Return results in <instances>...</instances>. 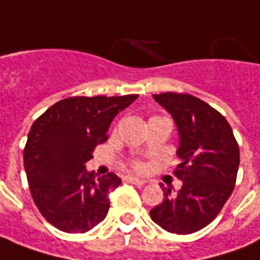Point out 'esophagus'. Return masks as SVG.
<instances>
[{"instance_id": "obj_1", "label": "esophagus", "mask_w": 260, "mask_h": 260, "mask_svg": "<svg viewBox=\"0 0 260 260\" xmlns=\"http://www.w3.org/2000/svg\"><path fill=\"white\" fill-rule=\"evenodd\" d=\"M125 180L128 181V183H132V184H135V186H145L146 184V180H142V179H138V177H132V176H128Z\"/></svg>"}]
</instances>
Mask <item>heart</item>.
I'll return each mask as SVG.
<instances>
[{"instance_id":"b5f03b06","label":"heart","mask_w":260,"mask_h":260,"mask_svg":"<svg viewBox=\"0 0 260 260\" xmlns=\"http://www.w3.org/2000/svg\"><path fill=\"white\" fill-rule=\"evenodd\" d=\"M132 168L135 169L136 172H143L145 170V163L141 160H135L132 163Z\"/></svg>"}]
</instances>
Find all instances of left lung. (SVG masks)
I'll list each match as a JSON object with an SVG mask.
<instances>
[{
  "label": "left lung",
  "mask_w": 260,
  "mask_h": 260,
  "mask_svg": "<svg viewBox=\"0 0 260 260\" xmlns=\"http://www.w3.org/2000/svg\"><path fill=\"white\" fill-rule=\"evenodd\" d=\"M156 103L173 117L179 131L174 176L183 181L176 194L163 187L165 199L150 218L172 234H193L211 222L234 191L239 146L231 125L217 110L190 94L163 92Z\"/></svg>",
  "instance_id": "left-lung-1"
}]
</instances>
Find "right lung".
<instances>
[{
    "instance_id": "add662e5",
    "label": "right lung",
    "mask_w": 260,
    "mask_h": 260,
    "mask_svg": "<svg viewBox=\"0 0 260 260\" xmlns=\"http://www.w3.org/2000/svg\"><path fill=\"white\" fill-rule=\"evenodd\" d=\"M138 99L70 97L57 101L30 126L23 166L38 210L57 230L87 232L107 217L108 193L121 184L115 173L95 177L86 161L97 145L108 139L118 112Z\"/></svg>"
}]
</instances>
